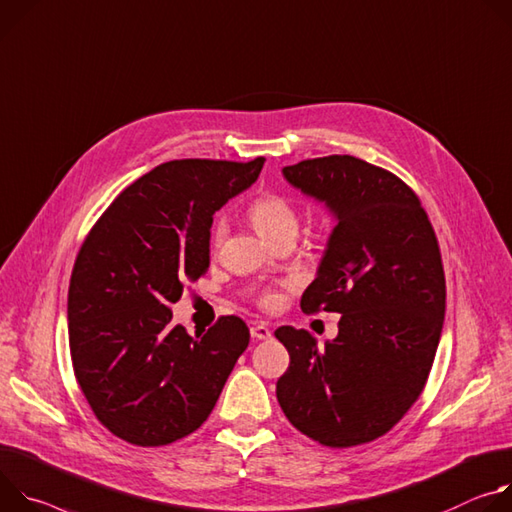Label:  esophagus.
Wrapping results in <instances>:
<instances>
[{
  "instance_id": "1",
  "label": "esophagus",
  "mask_w": 512,
  "mask_h": 512,
  "mask_svg": "<svg viewBox=\"0 0 512 512\" xmlns=\"http://www.w3.org/2000/svg\"><path fill=\"white\" fill-rule=\"evenodd\" d=\"M250 333H252V337L256 339V342H260V339H268V337L272 335L270 327H268L266 323H262V321H258V323H252V327H250Z\"/></svg>"
}]
</instances>
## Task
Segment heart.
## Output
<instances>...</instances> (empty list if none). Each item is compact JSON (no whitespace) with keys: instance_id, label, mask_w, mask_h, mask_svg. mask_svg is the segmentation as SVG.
<instances>
[{"instance_id":"obj_1","label":"heart","mask_w":512,"mask_h":512,"mask_svg":"<svg viewBox=\"0 0 512 512\" xmlns=\"http://www.w3.org/2000/svg\"><path fill=\"white\" fill-rule=\"evenodd\" d=\"M252 223L256 225V230L272 244L274 240H278L280 236H297V227H299V217H297V209L293 207V203L282 197L278 193H264L260 197H256L248 209ZM225 236V223L221 219H217L213 223L211 230V242L213 246H221ZM276 303V295L272 291H266L262 295H258V305L262 307H272Z\"/></svg>"}]
</instances>
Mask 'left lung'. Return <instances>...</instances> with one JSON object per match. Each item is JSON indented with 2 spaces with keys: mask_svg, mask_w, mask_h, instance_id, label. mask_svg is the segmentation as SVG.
Returning a JSON list of instances; mask_svg holds the SVG:
<instances>
[{
  "mask_svg": "<svg viewBox=\"0 0 512 512\" xmlns=\"http://www.w3.org/2000/svg\"><path fill=\"white\" fill-rule=\"evenodd\" d=\"M282 173L337 217L301 309L342 319L325 348L305 329L274 331L291 356L276 399L325 447L370 443L417 403L435 360L445 315L437 236L417 193L382 166L331 154Z\"/></svg>",
  "mask_w": 512,
  "mask_h": 512,
  "instance_id": "left-lung-1",
  "label": "left lung"
}]
</instances>
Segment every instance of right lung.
I'll return each mask as SVG.
<instances>
[{
	"label": "right lung",
	"mask_w": 512,
	"mask_h": 512,
	"mask_svg": "<svg viewBox=\"0 0 512 512\" xmlns=\"http://www.w3.org/2000/svg\"><path fill=\"white\" fill-rule=\"evenodd\" d=\"M264 160L156 166L109 203L77 254L67 311L75 378L97 421L132 445L197 431L250 344L238 315L191 337L170 305L209 266L213 213L258 179Z\"/></svg>",
	"instance_id": "obj_1"
}]
</instances>
